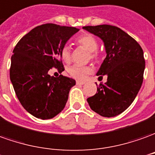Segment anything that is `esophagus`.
I'll use <instances>...</instances> for the list:
<instances>
[{
    "label": "esophagus",
    "instance_id": "34e87169",
    "mask_svg": "<svg viewBox=\"0 0 155 155\" xmlns=\"http://www.w3.org/2000/svg\"><path fill=\"white\" fill-rule=\"evenodd\" d=\"M77 84L78 85H84V84H85V82H83V81H77Z\"/></svg>",
    "mask_w": 155,
    "mask_h": 155
}]
</instances>
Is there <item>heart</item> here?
I'll return each mask as SVG.
<instances>
[{
  "instance_id": "heart-1",
  "label": "heart",
  "mask_w": 155,
  "mask_h": 155,
  "mask_svg": "<svg viewBox=\"0 0 155 155\" xmlns=\"http://www.w3.org/2000/svg\"><path fill=\"white\" fill-rule=\"evenodd\" d=\"M77 43L79 45L83 46L86 49L90 54L91 59L95 60L98 58V54L96 53V50L98 49V41L94 36L89 34H84L80 35L77 39ZM61 57L63 61L69 62L71 59V54H70V48L65 45L61 51ZM93 71L91 67H79V66H71L68 68L69 74L73 78L78 80H84L88 74H90Z\"/></svg>"
}]
</instances>
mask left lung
<instances>
[{"mask_svg": "<svg viewBox=\"0 0 155 155\" xmlns=\"http://www.w3.org/2000/svg\"><path fill=\"white\" fill-rule=\"evenodd\" d=\"M83 28L99 37L106 52L96 75H106L107 82L100 84L98 93L87 101L92 110L101 116H116L131 105L142 86L145 68L143 49L117 27L104 24Z\"/></svg>", "mask_w": 155, "mask_h": 155, "instance_id": "obj_1", "label": "left lung"}]
</instances>
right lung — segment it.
Segmentation results:
<instances>
[{"instance_id":"add662e5","label":"right lung","mask_w":155,"mask_h":155,"mask_svg":"<svg viewBox=\"0 0 155 155\" xmlns=\"http://www.w3.org/2000/svg\"><path fill=\"white\" fill-rule=\"evenodd\" d=\"M78 28L47 23L24 35L13 50L10 79L16 95L32 116L51 119L63 110L76 81L65 76L49 75L55 67L64 71L61 51Z\"/></svg>"}]
</instances>
